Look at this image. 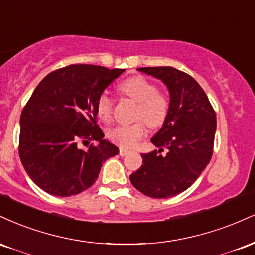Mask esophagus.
Returning a JSON list of instances; mask_svg holds the SVG:
<instances>
[{"instance_id":"obj_1","label":"esophagus","mask_w":255,"mask_h":255,"mask_svg":"<svg viewBox=\"0 0 255 255\" xmlns=\"http://www.w3.org/2000/svg\"><path fill=\"white\" fill-rule=\"evenodd\" d=\"M128 153H129V151H128L127 148L120 147V154H121V156H126V154H128Z\"/></svg>"}]
</instances>
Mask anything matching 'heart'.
<instances>
[{
    "instance_id": "1",
    "label": "heart",
    "mask_w": 255,
    "mask_h": 255,
    "mask_svg": "<svg viewBox=\"0 0 255 255\" xmlns=\"http://www.w3.org/2000/svg\"><path fill=\"white\" fill-rule=\"evenodd\" d=\"M120 91L135 101L137 109L135 118L139 121L131 125H119L110 128L107 135L110 141L121 147H134L147 134V122L151 127L158 128L164 125L170 113V98L158 91L157 85L147 78L136 75L120 84ZM96 110L99 119L110 121L114 110V99L107 91L98 96Z\"/></svg>"
}]
</instances>
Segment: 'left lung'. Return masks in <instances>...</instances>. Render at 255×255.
<instances>
[{
    "label": "left lung",
    "mask_w": 255,
    "mask_h": 255,
    "mask_svg": "<svg viewBox=\"0 0 255 255\" xmlns=\"http://www.w3.org/2000/svg\"><path fill=\"white\" fill-rule=\"evenodd\" d=\"M137 71L160 79L170 93V113L151 139L159 150L142 153V165L130 182L151 198H171L186 191L211 160L216 113L206 93L191 75L172 67H145ZM166 148L163 156L160 154Z\"/></svg>",
    "instance_id": "left-lung-1"
}]
</instances>
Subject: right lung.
<instances>
[{"label": "right lung", "mask_w": 255, "mask_h": 255, "mask_svg": "<svg viewBox=\"0 0 255 255\" xmlns=\"http://www.w3.org/2000/svg\"><path fill=\"white\" fill-rule=\"evenodd\" d=\"M124 72L71 64L38 84L20 118L19 156L28 176L44 192L56 197L79 194L96 182L105 160L119 153L103 139L96 103ZM90 141L98 144L89 145Z\"/></svg>", "instance_id": "obj_1"}]
</instances>
